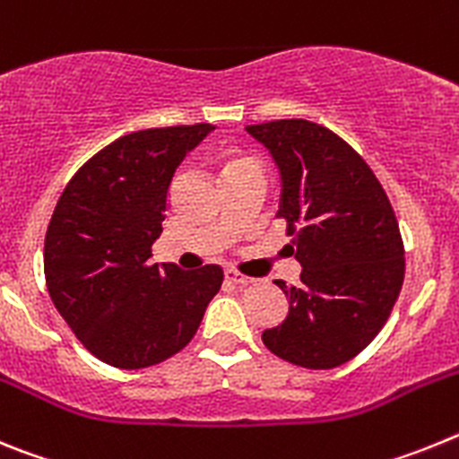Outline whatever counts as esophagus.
Instances as JSON below:
<instances>
[{
    "mask_svg": "<svg viewBox=\"0 0 459 459\" xmlns=\"http://www.w3.org/2000/svg\"><path fill=\"white\" fill-rule=\"evenodd\" d=\"M225 278L230 280V282H237V285H248V282H253V278H250V275H243L234 269H227Z\"/></svg>",
    "mask_w": 459,
    "mask_h": 459,
    "instance_id": "obj_1",
    "label": "esophagus"
}]
</instances>
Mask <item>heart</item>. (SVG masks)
<instances>
[{"label": "heart", "mask_w": 459, "mask_h": 459, "mask_svg": "<svg viewBox=\"0 0 459 459\" xmlns=\"http://www.w3.org/2000/svg\"><path fill=\"white\" fill-rule=\"evenodd\" d=\"M222 179L225 177H230V174H237V172H243V169H259L257 160L250 156H246V153L241 152H225L222 153Z\"/></svg>", "instance_id": "heart-1"}]
</instances>
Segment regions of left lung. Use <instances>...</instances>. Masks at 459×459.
<instances>
[{
  "mask_svg": "<svg viewBox=\"0 0 459 459\" xmlns=\"http://www.w3.org/2000/svg\"><path fill=\"white\" fill-rule=\"evenodd\" d=\"M246 131L278 165V218L303 266L299 287L275 280L290 312L262 340L294 366H342L375 340L403 290L404 246L391 202L366 160L324 126L278 119Z\"/></svg>",
  "mask_w": 459,
  "mask_h": 459,
  "instance_id": "8db88e82",
  "label": "left lung"
}]
</instances>
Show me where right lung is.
<instances>
[{"instance_id":"1","label":"right lung","mask_w":459,"mask_h":459,"mask_svg":"<svg viewBox=\"0 0 459 459\" xmlns=\"http://www.w3.org/2000/svg\"><path fill=\"white\" fill-rule=\"evenodd\" d=\"M216 126H168L119 137L75 172L43 250L50 299L108 366L140 370L181 351L222 285V269L149 264L172 177Z\"/></svg>"}]
</instances>
